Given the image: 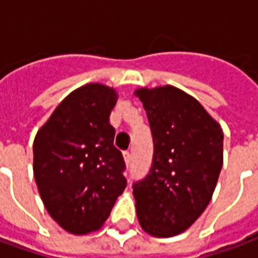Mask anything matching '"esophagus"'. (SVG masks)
<instances>
[{
    "mask_svg": "<svg viewBox=\"0 0 258 258\" xmlns=\"http://www.w3.org/2000/svg\"><path fill=\"white\" fill-rule=\"evenodd\" d=\"M123 157H124V162L127 163V164H128V163L131 162V153H130L128 151L123 152Z\"/></svg>",
    "mask_w": 258,
    "mask_h": 258,
    "instance_id": "obj_1",
    "label": "esophagus"
}]
</instances>
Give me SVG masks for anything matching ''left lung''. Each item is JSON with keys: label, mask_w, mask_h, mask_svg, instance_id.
<instances>
[{"label": "left lung", "mask_w": 258, "mask_h": 258, "mask_svg": "<svg viewBox=\"0 0 258 258\" xmlns=\"http://www.w3.org/2000/svg\"><path fill=\"white\" fill-rule=\"evenodd\" d=\"M153 137L149 174L134 184L142 229L156 238L184 232L210 203L222 167L224 133L205 107L173 85L138 88Z\"/></svg>", "instance_id": "obj_1"}]
</instances>
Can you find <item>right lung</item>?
Instances as JSON below:
<instances>
[{"mask_svg": "<svg viewBox=\"0 0 258 258\" xmlns=\"http://www.w3.org/2000/svg\"><path fill=\"white\" fill-rule=\"evenodd\" d=\"M114 88L90 83L70 92L38 130L33 171L42 203L64 231L85 235L106 221L125 189L121 152L109 116Z\"/></svg>", "mask_w": 258, "mask_h": 258, "instance_id": "add662e5", "label": "right lung"}]
</instances>
